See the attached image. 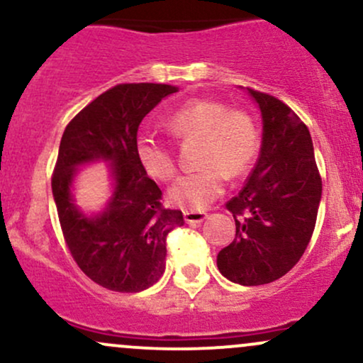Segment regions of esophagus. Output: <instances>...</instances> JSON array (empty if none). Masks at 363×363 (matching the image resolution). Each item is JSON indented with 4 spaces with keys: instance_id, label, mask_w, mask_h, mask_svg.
<instances>
[{
    "instance_id": "esophagus-1",
    "label": "esophagus",
    "mask_w": 363,
    "mask_h": 363,
    "mask_svg": "<svg viewBox=\"0 0 363 363\" xmlns=\"http://www.w3.org/2000/svg\"><path fill=\"white\" fill-rule=\"evenodd\" d=\"M206 216L205 211H184L186 223H201Z\"/></svg>"
}]
</instances>
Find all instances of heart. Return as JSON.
Wrapping results in <instances>:
<instances>
[{
  "label": "heart",
  "instance_id": "1",
  "mask_svg": "<svg viewBox=\"0 0 363 363\" xmlns=\"http://www.w3.org/2000/svg\"><path fill=\"white\" fill-rule=\"evenodd\" d=\"M169 129L179 140H201L199 165L205 169L179 177L169 191L172 205L203 210L223 193L225 174L239 177L249 170L259 148V131L247 112L228 109L220 101L193 99L170 116ZM136 157L145 172L170 181L177 172L174 150L164 138L140 135Z\"/></svg>",
  "mask_w": 363,
  "mask_h": 363
}]
</instances>
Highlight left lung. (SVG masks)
Returning a JSON list of instances; mask_svg holds the SVG:
<instances>
[{
    "instance_id": "left-lung-1",
    "label": "left lung",
    "mask_w": 363,
    "mask_h": 363,
    "mask_svg": "<svg viewBox=\"0 0 363 363\" xmlns=\"http://www.w3.org/2000/svg\"><path fill=\"white\" fill-rule=\"evenodd\" d=\"M262 116L261 153L240 193L227 201L235 239L216 256L220 273L245 286L272 283L306 252L323 181L311 133L286 104L247 89Z\"/></svg>"
}]
</instances>
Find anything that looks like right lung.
I'll list each match as a JSON object with an SVG mask.
<instances>
[{
	"label": "right lung",
	"mask_w": 363,
	"mask_h": 363,
	"mask_svg": "<svg viewBox=\"0 0 363 363\" xmlns=\"http://www.w3.org/2000/svg\"><path fill=\"white\" fill-rule=\"evenodd\" d=\"M177 86L119 83L83 107L66 126L51 179L65 242L90 280L112 291L135 294L165 272L167 235L184 225L182 211L162 205V191L141 167L136 136L145 116ZM113 164L116 187L101 216L72 205L71 181L78 164Z\"/></svg>",
	"instance_id": "obj_1"
}]
</instances>
